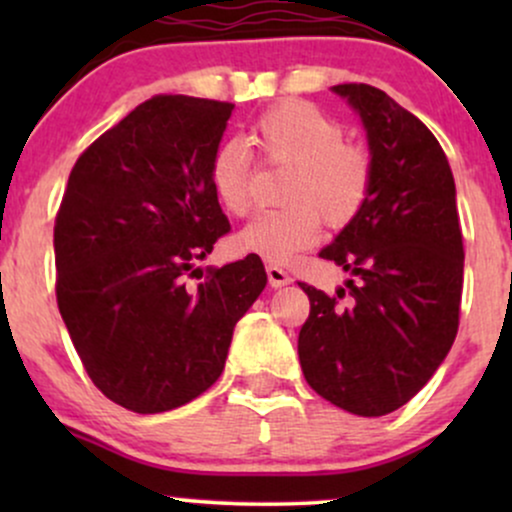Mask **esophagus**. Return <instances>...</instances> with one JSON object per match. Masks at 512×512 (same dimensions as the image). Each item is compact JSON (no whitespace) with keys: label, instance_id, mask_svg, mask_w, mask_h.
Returning a JSON list of instances; mask_svg holds the SVG:
<instances>
[{"label":"esophagus","instance_id":"esophagus-1","mask_svg":"<svg viewBox=\"0 0 512 512\" xmlns=\"http://www.w3.org/2000/svg\"><path fill=\"white\" fill-rule=\"evenodd\" d=\"M267 279H269V286H272V289H281V286L291 284V276L286 274L281 267H276V264H269L267 267Z\"/></svg>","mask_w":512,"mask_h":512}]
</instances>
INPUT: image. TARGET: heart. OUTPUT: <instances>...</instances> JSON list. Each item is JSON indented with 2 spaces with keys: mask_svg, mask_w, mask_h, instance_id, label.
<instances>
[{
  "mask_svg": "<svg viewBox=\"0 0 512 512\" xmlns=\"http://www.w3.org/2000/svg\"><path fill=\"white\" fill-rule=\"evenodd\" d=\"M344 125L308 101H284L257 117L250 142L269 166L291 168L284 199L291 207L255 216L236 236V248L284 264L320 238L322 219L339 228L354 221L373 185V161L344 139ZM209 182L228 214L252 207V156L240 142L216 146Z\"/></svg>",
  "mask_w": 512,
  "mask_h": 512,
  "instance_id": "obj_1",
  "label": "heart"
}]
</instances>
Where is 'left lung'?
I'll return each instance as SVG.
<instances>
[{"instance_id": "left-lung-1", "label": "left lung", "mask_w": 512, "mask_h": 512, "mask_svg": "<svg viewBox=\"0 0 512 512\" xmlns=\"http://www.w3.org/2000/svg\"><path fill=\"white\" fill-rule=\"evenodd\" d=\"M368 132L373 185L354 221L320 252L351 274L344 289L308 293L298 334L308 385L358 416L407 404L448 356L460 325L462 228L455 180L438 139L368 84H339Z\"/></svg>"}]
</instances>
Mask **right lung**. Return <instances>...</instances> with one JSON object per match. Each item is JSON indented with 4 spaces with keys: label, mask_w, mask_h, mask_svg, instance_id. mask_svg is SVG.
I'll list each match as a JSON object with an SVG mask.
<instances>
[{
    "label": "right lung",
    "mask_w": 512,
    "mask_h": 512,
    "mask_svg": "<svg viewBox=\"0 0 512 512\" xmlns=\"http://www.w3.org/2000/svg\"><path fill=\"white\" fill-rule=\"evenodd\" d=\"M233 108L170 93L137 105L76 158L57 211L62 320L93 385L137 414L207 392L267 284L257 255L195 267L231 231L209 161Z\"/></svg>",
    "instance_id": "1"
}]
</instances>
